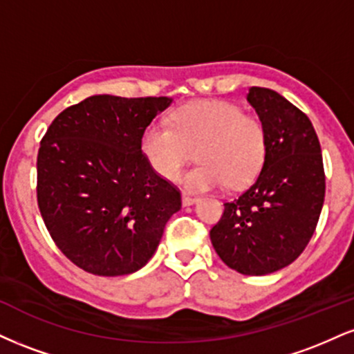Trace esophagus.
Instances as JSON below:
<instances>
[{
    "mask_svg": "<svg viewBox=\"0 0 354 354\" xmlns=\"http://www.w3.org/2000/svg\"><path fill=\"white\" fill-rule=\"evenodd\" d=\"M181 203H183V206L194 205V203H196V196H193V194H188V193H183Z\"/></svg>",
    "mask_w": 354,
    "mask_h": 354,
    "instance_id": "esophagus-1",
    "label": "esophagus"
}]
</instances>
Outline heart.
Instances as JSON below:
<instances>
[{
	"label": "heart",
	"instance_id": "heart-1",
	"mask_svg": "<svg viewBox=\"0 0 354 354\" xmlns=\"http://www.w3.org/2000/svg\"><path fill=\"white\" fill-rule=\"evenodd\" d=\"M173 126L153 121L141 135V153L158 176L174 180L198 143L200 165L180 178L188 191L241 188L256 178L266 153L261 123L230 101L201 100L173 113Z\"/></svg>",
	"mask_w": 354,
	"mask_h": 354
}]
</instances>
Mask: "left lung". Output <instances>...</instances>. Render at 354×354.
Listing matches in <instances>:
<instances>
[{
  "instance_id": "1",
  "label": "left lung",
  "mask_w": 354,
  "mask_h": 354,
  "mask_svg": "<svg viewBox=\"0 0 354 354\" xmlns=\"http://www.w3.org/2000/svg\"><path fill=\"white\" fill-rule=\"evenodd\" d=\"M246 100L265 129V163L241 196L225 203L209 238L226 266L263 276L303 253L318 225L326 185L310 118L273 89L251 86Z\"/></svg>"
}]
</instances>
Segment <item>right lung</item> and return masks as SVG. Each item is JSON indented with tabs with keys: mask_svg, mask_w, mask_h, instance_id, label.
Returning a JSON list of instances; mask_svg holds the SVG:
<instances>
[{
	"mask_svg": "<svg viewBox=\"0 0 354 354\" xmlns=\"http://www.w3.org/2000/svg\"><path fill=\"white\" fill-rule=\"evenodd\" d=\"M171 98L89 96L64 109L38 151V206L56 246L98 276L141 270L181 194L141 153L145 128Z\"/></svg>",
	"mask_w": 354,
	"mask_h": 354,
	"instance_id": "obj_1",
	"label": "right lung"
}]
</instances>
